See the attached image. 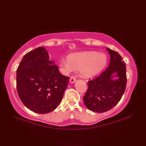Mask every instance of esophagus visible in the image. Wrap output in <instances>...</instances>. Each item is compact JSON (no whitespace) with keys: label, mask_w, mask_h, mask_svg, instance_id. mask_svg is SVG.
Returning <instances> with one entry per match:
<instances>
[{"label":"esophagus","mask_w":146,"mask_h":146,"mask_svg":"<svg viewBox=\"0 0 146 146\" xmlns=\"http://www.w3.org/2000/svg\"><path fill=\"white\" fill-rule=\"evenodd\" d=\"M76 81V79L75 78H74V77H71L70 78V83H75Z\"/></svg>","instance_id":"34e87169"}]
</instances>
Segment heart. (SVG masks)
I'll use <instances>...</instances> for the list:
<instances>
[{
    "label": "heart",
    "instance_id": "heart-1",
    "mask_svg": "<svg viewBox=\"0 0 146 146\" xmlns=\"http://www.w3.org/2000/svg\"><path fill=\"white\" fill-rule=\"evenodd\" d=\"M107 64V57L104 53L96 51H84L70 54L60 61V64L65 71L80 70L83 78H89L98 75Z\"/></svg>",
    "mask_w": 146,
    "mask_h": 146
}]
</instances>
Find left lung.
<instances>
[{"label":"left lung","instance_id":"1","mask_svg":"<svg viewBox=\"0 0 146 146\" xmlns=\"http://www.w3.org/2000/svg\"><path fill=\"white\" fill-rule=\"evenodd\" d=\"M110 56L109 66L97 78L88 81L83 102L88 110L103 113L119 103L127 84L126 66L121 56L107 48ZM116 73L115 76L113 74ZM116 77L117 79H113Z\"/></svg>","mask_w":146,"mask_h":146}]
</instances>
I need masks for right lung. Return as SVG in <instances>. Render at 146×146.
Wrapping results in <instances>:
<instances>
[{
  "label": "right lung",
  "instance_id": "1",
  "mask_svg": "<svg viewBox=\"0 0 146 146\" xmlns=\"http://www.w3.org/2000/svg\"><path fill=\"white\" fill-rule=\"evenodd\" d=\"M69 80L60 73L46 49L39 47L22 59L17 70V90L27 108L47 113L60 104Z\"/></svg>",
  "mask_w": 146,
  "mask_h": 146
}]
</instances>
